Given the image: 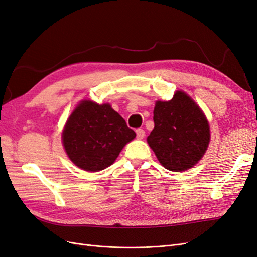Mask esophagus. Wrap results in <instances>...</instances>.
Wrapping results in <instances>:
<instances>
[{"mask_svg":"<svg viewBox=\"0 0 257 257\" xmlns=\"http://www.w3.org/2000/svg\"><path fill=\"white\" fill-rule=\"evenodd\" d=\"M136 136L138 139H143L145 136V130L143 128H137L136 130Z\"/></svg>","mask_w":257,"mask_h":257,"instance_id":"esophagus-1","label":"esophagus"}]
</instances>
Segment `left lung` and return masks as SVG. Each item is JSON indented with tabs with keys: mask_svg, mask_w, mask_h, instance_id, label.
Returning a JSON list of instances; mask_svg holds the SVG:
<instances>
[{
	"mask_svg": "<svg viewBox=\"0 0 257 257\" xmlns=\"http://www.w3.org/2000/svg\"><path fill=\"white\" fill-rule=\"evenodd\" d=\"M154 128L147 142L161 164L173 172L193 167L206 152L210 130L205 114L182 91L169 102H157Z\"/></svg>",
	"mask_w": 257,
	"mask_h": 257,
	"instance_id": "8db88e82",
	"label": "left lung"
}]
</instances>
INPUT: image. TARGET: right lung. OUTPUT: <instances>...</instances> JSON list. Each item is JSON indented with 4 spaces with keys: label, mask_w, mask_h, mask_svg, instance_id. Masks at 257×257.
<instances>
[{
    "label": "right lung",
    "mask_w": 257,
    "mask_h": 257,
    "mask_svg": "<svg viewBox=\"0 0 257 257\" xmlns=\"http://www.w3.org/2000/svg\"><path fill=\"white\" fill-rule=\"evenodd\" d=\"M135 132L109 104L83 100L69 116L62 139L68 158L87 172L110 166Z\"/></svg>",
    "instance_id": "obj_1"
}]
</instances>
